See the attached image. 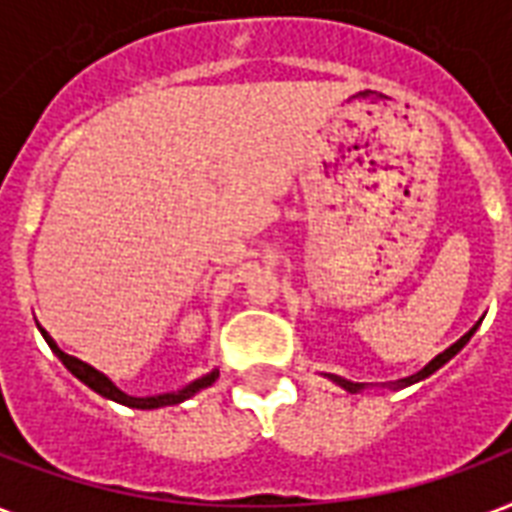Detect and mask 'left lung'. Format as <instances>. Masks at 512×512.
I'll return each mask as SVG.
<instances>
[{"mask_svg": "<svg viewBox=\"0 0 512 512\" xmlns=\"http://www.w3.org/2000/svg\"><path fill=\"white\" fill-rule=\"evenodd\" d=\"M475 330H478V325H475L473 330H470V333H464L462 338H459V341L454 343V346H448V349L443 351V354H438V357H435V360L429 362V365H424V368H421L419 373H413V376H408V378H400V381H397L395 386H411V384H416V381H421V378L432 376L435 370L443 368V365H446V362L451 360V357H454L456 351L462 349L464 343H467V341H470V338H473ZM330 378H333V381H335V384H338V386H343L346 392H360V389H365V384H354V381H346V378H341V376H330Z\"/></svg>", "mask_w": 512, "mask_h": 512, "instance_id": "obj_1", "label": "left lung"}]
</instances>
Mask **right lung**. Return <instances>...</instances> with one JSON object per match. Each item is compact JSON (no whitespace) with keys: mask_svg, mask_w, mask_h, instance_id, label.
Masks as SVG:
<instances>
[{"mask_svg":"<svg viewBox=\"0 0 512 512\" xmlns=\"http://www.w3.org/2000/svg\"><path fill=\"white\" fill-rule=\"evenodd\" d=\"M39 333H42V338L48 341V346L53 349V354H56L58 360L64 362L66 370H69L72 376L80 378L85 386H91L96 395L107 397V400H115V403H120V405H128V408H139V411H152V408H163V405L185 403V400H190L195 392H201V389H206V386H212L214 381H217V376H220V370H212V373L195 378L193 384L182 386V389H177V392H166V395H155V397H131V395H126V392H120V389H117V386L112 384V381H109L104 373H101V370L91 368L88 362L77 360V357H72V354H66V351L58 349L56 341L50 338L45 327H39Z\"/></svg>","mask_w":512,"mask_h":512,"instance_id":"right-lung-1","label":"right lung"}]
</instances>
